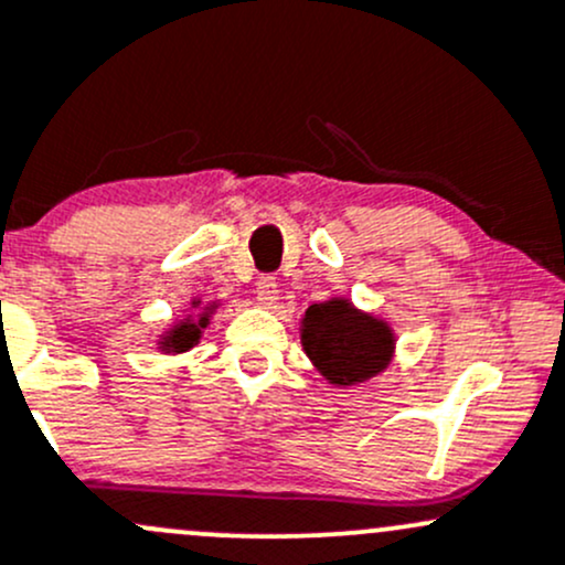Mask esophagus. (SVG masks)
I'll return each instance as SVG.
<instances>
[{
    "mask_svg": "<svg viewBox=\"0 0 565 565\" xmlns=\"http://www.w3.org/2000/svg\"><path fill=\"white\" fill-rule=\"evenodd\" d=\"M257 300H259V306H265V308H273L278 302V284H276V278L273 276H263L257 281Z\"/></svg>",
    "mask_w": 565,
    "mask_h": 565,
    "instance_id": "1",
    "label": "esophagus"
}]
</instances>
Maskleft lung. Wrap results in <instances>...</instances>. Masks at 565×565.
Wrapping results in <instances>:
<instances>
[{"mask_svg":"<svg viewBox=\"0 0 565 565\" xmlns=\"http://www.w3.org/2000/svg\"><path fill=\"white\" fill-rule=\"evenodd\" d=\"M302 349L334 386H353L383 373L394 356V330L362 313L345 297L313 302L302 316Z\"/></svg>","mask_w":565,"mask_h":565,"instance_id":"left-lung-1","label":"left lung"}]
</instances>
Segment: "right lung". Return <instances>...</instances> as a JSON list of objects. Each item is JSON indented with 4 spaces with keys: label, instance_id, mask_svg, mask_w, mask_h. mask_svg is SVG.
<instances>
[{
    "label": "right lung",
    "instance_id": "right-lung-1",
    "mask_svg": "<svg viewBox=\"0 0 565 565\" xmlns=\"http://www.w3.org/2000/svg\"><path fill=\"white\" fill-rule=\"evenodd\" d=\"M198 306H201V300H192V308H198ZM214 308L216 306L212 302V306H206L201 313H198V319H192V316H188V319L177 321V324H173L169 332L160 334L158 349L166 351V353H184V351H190L192 345H195L198 340H201V332L209 327V319H212Z\"/></svg>",
    "mask_w": 565,
    "mask_h": 565
}]
</instances>
